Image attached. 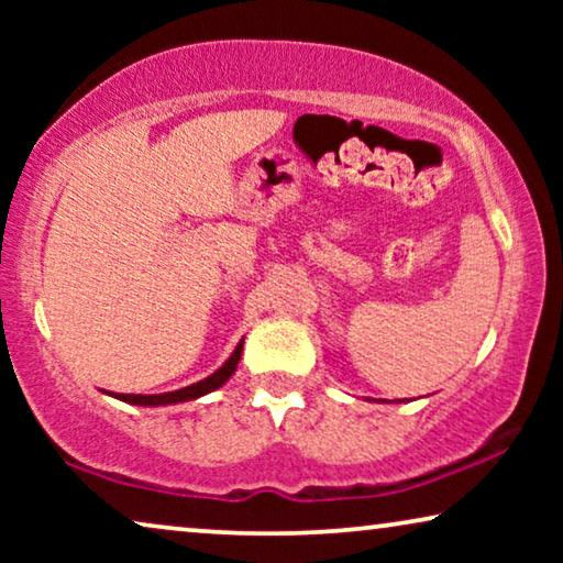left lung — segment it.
Instances as JSON below:
<instances>
[{
    "label": "left lung",
    "instance_id": "obj_1",
    "mask_svg": "<svg viewBox=\"0 0 563 563\" xmlns=\"http://www.w3.org/2000/svg\"><path fill=\"white\" fill-rule=\"evenodd\" d=\"M397 402H402V399H397Z\"/></svg>",
    "mask_w": 563,
    "mask_h": 563
}]
</instances>
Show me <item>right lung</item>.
I'll use <instances>...</instances> for the list:
<instances>
[{
	"label": "right lung",
	"mask_w": 563,
	"mask_h": 563,
	"mask_svg": "<svg viewBox=\"0 0 563 563\" xmlns=\"http://www.w3.org/2000/svg\"><path fill=\"white\" fill-rule=\"evenodd\" d=\"M243 341H245V338H241V343L235 345V351L230 353V358L225 361V364H222L218 372L205 376L202 382L189 384V387H181V389H174V391H164V395H114V391H112V397L122 399V402H128V405H137V407H164V405L189 402V399H199V397L210 395V391L220 389L222 384H225L230 376L235 374L238 361H241V356H243Z\"/></svg>",
	"instance_id": "1"
}]
</instances>
